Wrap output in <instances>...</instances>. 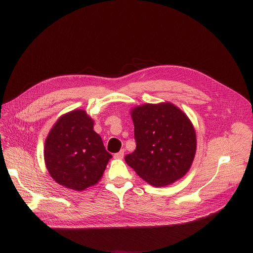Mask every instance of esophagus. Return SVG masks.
<instances>
[{"label": "esophagus", "instance_id": "34e87169", "mask_svg": "<svg viewBox=\"0 0 253 253\" xmlns=\"http://www.w3.org/2000/svg\"><path fill=\"white\" fill-rule=\"evenodd\" d=\"M123 157H124V150H121V151L116 153V154L114 155V158H115V159H122Z\"/></svg>", "mask_w": 253, "mask_h": 253}]
</instances>
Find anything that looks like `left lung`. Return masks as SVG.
<instances>
[{
  "label": "left lung",
  "mask_w": 253,
  "mask_h": 253,
  "mask_svg": "<svg viewBox=\"0 0 253 253\" xmlns=\"http://www.w3.org/2000/svg\"><path fill=\"white\" fill-rule=\"evenodd\" d=\"M136 149L126 163L155 187H164L189 171L196 153V133L189 118L171 103L136 106L131 112Z\"/></svg>",
  "instance_id": "1"
}]
</instances>
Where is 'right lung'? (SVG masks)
<instances>
[{"instance_id":"right-lung-1","label":"right lung","mask_w":253,"mask_h":253,"mask_svg":"<svg viewBox=\"0 0 253 253\" xmlns=\"http://www.w3.org/2000/svg\"><path fill=\"white\" fill-rule=\"evenodd\" d=\"M85 111L63 115L49 132L44 157L50 175L63 187L83 191L102 176L112 155Z\"/></svg>"}]
</instances>
